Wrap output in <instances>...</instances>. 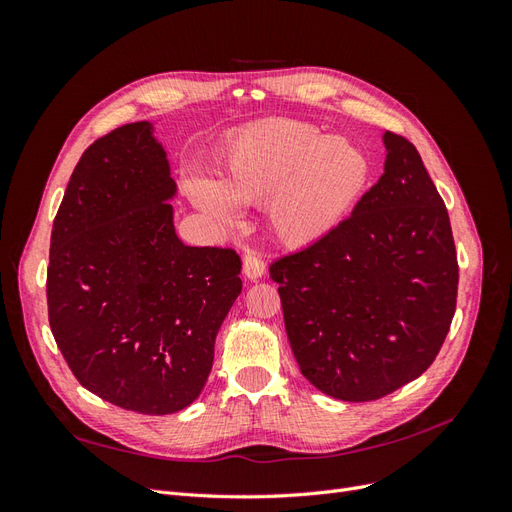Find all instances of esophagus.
<instances>
[{"instance_id": "1", "label": "esophagus", "mask_w": 512, "mask_h": 512, "mask_svg": "<svg viewBox=\"0 0 512 512\" xmlns=\"http://www.w3.org/2000/svg\"><path fill=\"white\" fill-rule=\"evenodd\" d=\"M243 273L250 277V280H258V277H262V273H265V260L254 252H247L243 256Z\"/></svg>"}]
</instances>
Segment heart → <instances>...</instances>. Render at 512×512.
I'll list each match as a JSON object with an SVG mask.
<instances>
[{"instance_id":"1","label":"heart","mask_w":512,"mask_h":512,"mask_svg":"<svg viewBox=\"0 0 512 512\" xmlns=\"http://www.w3.org/2000/svg\"><path fill=\"white\" fill-rule=\"evenodd\" d=\"M369 175L365 153L316 126L269 119L243 130L222 162V183L198 179L192 196L200 209L230 222L235 203L269 200V224L286 245L327 235L361 194Z\"/></svg>"}]
</instances>
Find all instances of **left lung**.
Instances as JSON below:
<instances>
[{
  "label": "left lung",
  "mask_w": 512,
  "mask_h": 512,
  "mask_svg": "<svg viewBox=\"0 0 512 512\" xmlns=\"http://www.w3.org/2000/svg\"><path fill=\"white\" fill-rule=\"evenodd\" d=\"M384 147V175L348 218L269 267L301 374L344 401H374L421 376L457 305L444 200L408 138L386 130Z\"/></svg>",
  "instance_id": "left-lung-1"
}]
</instances>
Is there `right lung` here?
<instances>
[{
    "instance_id": "obj_1",
    "label": "right lung",
    "mask_w": 512,
    "mask_h": 512,
    "mask_svg": "<svg viewBox=\"0 0 512 512\" xmlns=\"http://www.w3.org/2000/svg\"><path fill=\"white\" fill-rule=\"evenodd\" d=\"M164 149L147 121L91 143L51 232L46 303L74 378L111 404L173 414L203 391L239 297L232 247H190L173 226Z\"/></svg>"
}]
</instances>
